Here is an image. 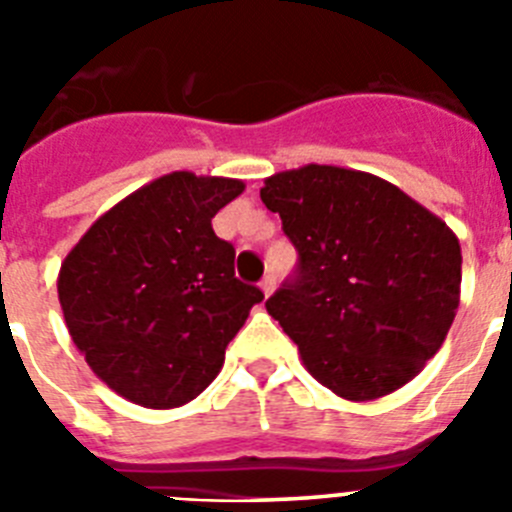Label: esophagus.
I'll list each match as a JSON object with an SVG mask.
<instances>
[{
  "label": "esophagus",
  "instance_id": "34e87169",
  "mask_svg": "<svg viewBox=\"0 0 512 512\" xmlns=\"http://www.w3.org/2000/svg\"><path fill=\"white\" fill-rule=\"evenodd\" d=\"M261 292H264V297H269L274 289H277V279H274V274H266L264 279H261Z\"/></svg>",
  "mask_w": 512,
  "mask_h": 512
}]
</instances>
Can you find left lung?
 I'll use <instances>...</instances> for the list:
<instances>
[{
	"instance_id": "1",
	"label": "left lung",
	"mask_w": 512,
	"mask_h": 512,
	"mask_svg": "<svg viewBox=\"0 0 512 512\" xmlns=\"http://www.w3.org/2000/svg\"><path fill=\"white\" fill-rule=\"evenodd\" d=\"M300 253L266 310L307 372L351 402L400 390L446 341L461 292V246L441 217L366 171L307 164L264 179Z\"/></svg>"
}]
</instances>
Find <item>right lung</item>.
<instances>
[{"label": "right lung", "mask_w": 512, "mask_h": 512, "mask_svg": "<svg viewBox=\"0 0 512 512\" xmlns=\"http://www.w3.org/2000/svg\"><path fill=\"white\" fill-rule=\"evenodd\" d=\"M241 179L171 171L81 235L58 271L63 320L92 372L153 410L187 405L220 374L259 287L235 279V248L212 217Z\"/></svg>", "instance_id": "right-lung-1"}]
</instances>
